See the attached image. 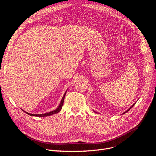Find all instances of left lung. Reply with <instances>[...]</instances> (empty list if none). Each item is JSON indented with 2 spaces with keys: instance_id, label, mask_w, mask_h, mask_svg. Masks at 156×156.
<instances>
[{
  "instance_id": "8db88e82",
  "label": "left lung",
  "mask_w": 156,
  "mask_h": 156,
  "mask_svg": "<svg viewBox=\"0 0 156 156\" xmlns=\"http://www.w3.org/2000/svg\"><path fill=\"white\" fill-rule=\"evenodd\" d=\"M135 103H136V102H135V103H134V104H133V105H132V106H131V107H130V108H129V109H127V110H126V111H125V112H123V113H122V114H125V113H126V112H128V111H129V110H130V109H131V108H133V105H135ZM94 111V112H96V113H97V112H95V111Z\"/></svg>"
}]
</instances>
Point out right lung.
Returning a JSON list of instances; mask_svg holds the SVG:
<instances>
[{
    "instance_id": "obj_1",
    "label": "right lung",
    "mask_w": 156,
    "mask_h": 156,
    "mask_svg": "<svg viewBox=\"0 0 156 156\" xmlns=\"http://www.w3.org/2000/svg\"><path fill=\"white\" fill-rule=\"evenodd\" d=\"M67 91H68V90H67L66 91V92L64 93V95H63V97H62V98L61 101V102H60V104H59L58 107H57V108L55 110H54V111H50V112H46V113H44V114H35L28 113V112H27V111H24V110H23V109H22V110H23L24 112H26L27 114H28V115H30V116H37V117H45V116H48L52 115V114H54L58 113L59 112H60V111H61V109H62V105H63V103H64V97H65Z\"/></svg>"
}]
</instances>
